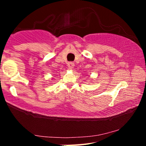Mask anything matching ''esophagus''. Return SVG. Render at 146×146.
<instances>
[{
  "mask_svg": "<svg viewBox=\"0 0 146 146\" xmlns=\"http://www.w3.org/2000/svg\"><path fill=\"white\" fill-rule=\"evenodd\" d=\"M67 66H68V68H69V69H72V68H74V63H73V62H68V64H67Z\"/></svg>",
  "mask_w": 146,
  "mask_h": 146,
  "instance_id": "obj_1",
  "label": "esophagus"
}]
</instances>
